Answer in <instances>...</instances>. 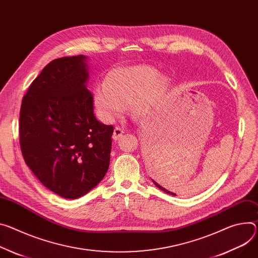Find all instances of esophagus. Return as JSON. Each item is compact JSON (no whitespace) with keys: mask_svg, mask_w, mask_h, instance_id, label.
Instances as JSON below:
<instances>
[{"mask_svg":"<svg viewBox=\"0 0 258 258\" xmlns=\"http://www.w3.org/2000/svg\"><path fill=\"white\" fill-rule=\"evenodd\" d=\"M123 133H124V131H123L122 127L116 126L115 130H114V132H113V139L115 140V141H117V140H119V139L122 137Z\"/></svg>","mask_w":258,"mask_h":258,"instance_id":"34e87169","label":"esophagus"}]
</instances>
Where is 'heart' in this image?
<instances>
[{
  "label": "heart",
  "instance_id": "b5f03b06",
  "mask_svg": "<svg viewBox=\"0 0 258 258\" xmlns=\"http://www.w3.org/2000/svg\"><path fill=\"white\" fill-rule=\"evenodd\" d=\"M168 86L169 79L150 66L119 68L95 87L93 100L102 119L108 122L120 116L130 104L137 115L147 117L160 107Z\"/></svg>",
  "mask_w": 258,
  "mask_h": 258
}]
</instances>
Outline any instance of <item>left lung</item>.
Wrapping results in <instances>:
<instances>
[{
	"label": "left lung",
	"instance_id": "8db88e82",
	"mask_svg": "<svg viewBox=\"0 0 258 258\" xmlns=\"http://www.w3.org/2000/svg\"><path fill=\"white\" fill-rule=\"evenodd\" d=\"M152 182H153V183H154V185H155V186H156V187H158V188H159V189H160V190H162V191H165V192H166V194H168V195H172V196H176V195H175V194H173V192H172V191H169V190H168V189H166V188H163V187H162V186H161V185H160V184H158V183H157V182H155V181H154V180H152Z\"/></svg>",
	"mask_w": 258,
	"mask_h": 258
}]
</instances>
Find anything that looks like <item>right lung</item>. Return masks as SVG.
<instances>
[{
  "mask_svg": "<svg viewBox=\"0 0 258 258\" xmlns=\"http://www.w3.org/2000/svg\"><path fill=\"white\" fill-rule=\"evenodd\" d=\"M87 56L53 59L30 85L19 114V143L39 181L64 199H78L103 180L114 127L93 114Z\"/></svg>",
  "mask_w": 258,
  "mask_h": 258,
  "instance_id": "right-lung-1",
  "label": "right lung"
}]
</instances>
